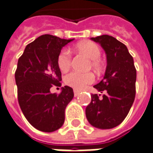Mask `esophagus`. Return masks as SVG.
Listing matches in <instances>:
<instances>
[{"label":"esophagus","instance_id":"34e87169","mask_svg":"<svg viewBox=\"0 0 153 153\" xmlns=\"http://www.w3.org/2000/svg\"><path fill=\"white\" fill-rule=\"evenodd\" d=\"M80 92L79 91H78V90L76 89H74V97H77L79 95Z\"/></svg>","mask_w":153,"mask_h":153}]
</instances>
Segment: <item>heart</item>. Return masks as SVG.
Returning <instances> with one entry per match:
<instances>
[{"label":"heart","mask_w":153,"mask_h":153,"mask_svg":"<svg viewBox=\"0 0 153 153\" xmlns=\"http://www.w3.org/2000/svg\"><path fill=\"white\" fill-rule=\"evenodd\" d=\"M76 49L79 52L85 55L91 60V65L93 70L100 72L102 70V63L99 58L102 55L100 47L92 42H83L76 46ZM72 57L70 51L64 49L60 52L57 57V65L60 70L65 71L71 65ZM94 81V76L91 73H79L72 71L65 77V82L67 85L72 87L75 89H83L84 87L92 83Z\"/></svg>","instance_id":"b5f03b06"}]
</instances>
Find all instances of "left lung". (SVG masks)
Wrapping results in <instances>:
<instances>
[{"mask_svg":"<svg viewBox=\"0 0 153 153\" xmlns=\"http://www.w3.org/2000/svg\"><path fill=\"white\" fill-rule=\"evenodd\" d=\"M91 39L104 49L107 65L103 79L94 85L104 94L102 97L101 94H92L85 113L93 127L109 129L121 124L134 103L136 69L128 48L116 38L102 35Z\"/></svg>","mask_w":153,"mask_h":153,"instance_id":"obj_1","label":"left lung"}]
</instances>
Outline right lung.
<instances>
[{
    "label": "right lung",
    "mask_w": 153,
    "mask_h": 153,
    "mask_svg": "<svg viewBox=\"0 0 153 153\" xmlns=\"http://www.w3.org/2000/svg\"><path fill=\"white\" fill-rule=\"evenodd\" d=\"M74 39L42 35L25 47L15 71L18 101L25 118L35 128L53 132L65 121V110L74 97L73 89L61 88L59 94L51 87L60 86L61 72L57 57L62 47Z\"/></svg>",
    "instance_id": "obj_1"
}]
</instances>
